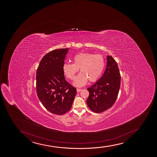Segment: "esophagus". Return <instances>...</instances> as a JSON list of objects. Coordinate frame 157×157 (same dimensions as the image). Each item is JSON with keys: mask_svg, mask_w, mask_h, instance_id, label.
Segmentation results:
<instances>
[{"mask_svg": "<svg viewBox=\"0 0 157 157\" xmlns=\"http://www.w3.org/2000/svg\"><path fill=\"white\" fill-rule=\"evenodd\" d=\"M76 90H77V92H78V93H79V92L81 91L82 89H80V88H77V89H76Z\"/></svg>", "mask_w": 157, "mask_h": 157, "instance_id": "34e87169", "label": "esophagus"}]
</instances>
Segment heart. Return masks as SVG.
<instances>
[{
  "mask_svg": "<svg viewBox=\"0 0 157 157\" xmlns=\"http://www.w3.org/2000/svg\"><path fill=\"white\" fill-rule=\"evenodd\" d=\"M73 63H65L63 65L64 73L70 80H74L79 69L81 72L76 78L74 85L81 87L88 80L95 82L99 78L105 67L104 58L101 54L80 53L73 57Z\"/></svg>",
  "mask_w": 157,
  "mask_h": 157,
  "instance_id": "b5f03b06",
  "label": "heart"
}]
</instances>
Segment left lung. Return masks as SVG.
<instances>
[{"label":"left lung","instance_id":"obj_1","mask_svg":"<svg viewBox=\"0 0 157 157\" xmlns=\"http://www.w3.org/2000/svg\"><path fill=\"white\" fill-rule=\"evenodd\" d=\"M106 69L100 79L87 88L89 96L87 104L90 110L100 113L107 110L114 104L121 86L119 68L111 56H107Z\"/></svg>","mask_w":157,"mask_h":157}]
</instances>
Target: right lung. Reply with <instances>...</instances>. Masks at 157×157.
Returning <instances> with one entry per match:
<instances>
[{
  "label": "right lung",
  "instance_id": "obj_1",
  "mask_svg": "<svg viewBox=\"0 0 157 157\" xmlns=\"http://www.w3.org/2000/svg\"><path fill=\"white\" fill-rule=\"evenodd\" d=\"M69 48L54 50L42 59L36 73V94L47 110L61 115L70 110L76 89L65 80L63 65Z\"/></svg>",
  "mask_w": 157,
  "mask_h": 157
}]
</instances>
